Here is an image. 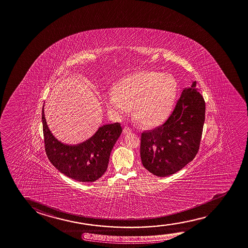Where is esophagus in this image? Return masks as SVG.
Here are the masks:
<instances>
[{"label":"esophagus","mask_w":248,"mask_h":248,"mask_svg":"<svg viewBox=\"0 0 248 248\" xmlns=\"http://www.w3.org/2000/svg\"><path fill=\"white\" fill-rule=\"evenodd\" d=\"M123 132H124V134H130V133H131V130L128 127H124V130H123Z\"/></svg>","instance_id":"34e87169"}]
</instances>
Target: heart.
I'll return each mask as SVG.
<instances>
[{
    "label": "heart",
    "mask_w": 248,
    "mask_h": 248,
    "mask_svg": "<svg viewBox=\"0 0 248 248\" xmlns=\"http://www.w3.org/2000/svg\"><path fill=\"white\" fill-rule=\"evenodd\" d=\"M178 93V82L170 73L142 71L124 78L106 98L108 109L123 117L134 107L133 116L147 127L163 124L170 116Z\"/></svg>",
    "instance_id": "b5f03b06"
}]
</instances>
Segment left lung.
<instances>
[{
    "instance_id": "left-lung-1",
    "label": "left lung",
    "mask_w": 248,
    "mask_h": 248,
    "mask_svg": "<svg viewBox=\"0 0 248 248\" xmlns=\"http://www.w3.org/2000/svg\"><path fill=\"white\" fill-rule=\"evenodd\" d=\"M204 121L205 101L194 82L183 89L163 125L142 132L140 155L143 167L161 177L181 170L198 152Z\"/></svg>"
}]
</instances>
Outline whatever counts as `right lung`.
Segmentation results:
<instances>
[{
  "label": "right lung",
  "instance_id": "add662e5",
  "mask_svg": "<svg viewBox=\"0 0 248 248\" xmlns=\"http://www.w3.org/2000/svg\"><path fill=\"white\" fill-rule=\"evenodd\" d=\"M46 153L49 161L62 174L82 183H93L105 174L111 150L122 133L120 124H108L84 142L68 144L53 136L42 109Z\"/></svg>",
  "mask_w": 248,
  "mask_h": 248
}]
</instances>
